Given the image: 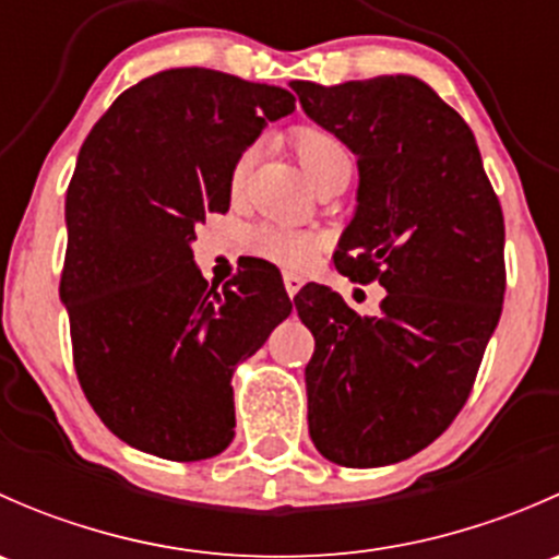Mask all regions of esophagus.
Returning a JSON list of instances; mask_svg holds the SVG:
<instances>
[{"label":"esophagus","mask_w":559,"mask_h":559,"mask_svg":"<svg viewBox=\"0 0 559 559\" xmlns=\"http://www.w3.org/2000/svg\"><path fill=\"white\" fill-rule=\"evenodd\" d=\"M284 286H286V292H289V297H295L297 292H300L302 278H300V275H295V273H286L284 275Z\"/></svg>","instance_id":"obj_1"}]
</instances>
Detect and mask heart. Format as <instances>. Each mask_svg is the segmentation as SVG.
<instances>
[{"instance_id":"heart-1","label":"heart","mask_w":559,"mask_h":559,"mask_svg":"<svg viewBox=\"0 0 559 559\" xmlns=\"http://www.w3.org/2000/svg\"><path fill=\"white\" fill-rule=\"evenodd\" d=\"M292 145H295V154L300 159L302 170L311 178L313 186H319L321 180L330 178V175L341 170H352L354 159L348 145L337 138L335 132L324 127H316V123H302V127L292 129ZM253 156L257 148H243L235 159L233 173H229V186L238 194L243 189L248 173H251ZM316 235L300 233V229H284V227H262L251 235L248 248H251L257 257L275 262L278 267L286 270H302L313 259Z\"/></svg>"}]
</instances>
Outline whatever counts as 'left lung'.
Here are the masks:
<instances>
[{
	"instance_id": "obj_1",
	"label": "left lung",
	"mask_w": 559,
	"mask_h": 559,
	"mask_svg": "<svg viewBox=\"0 0 559 559\" xmlns=\"http://www.w3.org/2000/svg\"><path fill=\"white\" fill-rule=\"evenodd\" d=\"M292 88L357 156L335 267L386 289L379 316L319 284L295 297L316 341L308 430L337 465H392L430 447L471 394L503 311V211L471 127L419 78Z\"/></svg>"
}]
</instances>
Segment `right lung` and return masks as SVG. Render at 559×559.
Segmentation results:
<instances>
[{"label": "right lung", "instance_id": "add662e5", "mask_svg": "<svg viewBox=\"0 0 559 559\" xmlns=\"http://www.w3.org/2000/svg\"><path fill=\"white\" fill-rule=\"evenodd\" d=\"M286 88L205 67L156 72L94 123L67 189L59 295L83 394L112 436L175 462L235 438L233 373L292 313L259 259L216 289L194 264V227L229 211V173Z\"/></svg>", "mask_w": 559, "mask_h": 559}]
</instances>
